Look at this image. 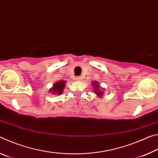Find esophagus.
<instances>
[{
	"instance_id": "esophagus-1",
	"label": "esophagus",
	"mask_w": 158,
	"mask_h": 158,
	"mask_svg": "<svg viewBox=\"0 0 158 158\" xmlns=\"http://www.w3.org/2000/svg\"><path fill=\"white\" fill-rule=\"evenodd\" d=\"M81 79V77H77V80H80Z\"/></svg>"
}]
</instances>
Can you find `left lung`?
I'll list each match as a JSON object with an SVG mask.
<instances>
[{
	"mask_svg": "<svg viewBox=\"0 0 158 158\" xmlns=\"http://www.w3.org/2000/svg\"><path fill=\"white\" fill-rule=\"evenodd\" d=\"M93 89H94V92L96 93V95H98V97H102L103 95V90L104 89H100V84L98 81H93L92 82Z\"/></svg>",
	"mask_w": 158,
	"mask_h": 158,
	"instance_id": "1",
	"label": "left lung"
}]
</instances>
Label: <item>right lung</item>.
Returning a JSON list of instances; mask_svg holds the SVG:
<instances>
[{
	"instance_id": "add662e5",
	"label": "right lung",
	"mask_w": 158,
	"mask_h": 158,
	"mask_svg": "<svg viewBox=\"0 0 158 158\" xmlns=\"http://www.w3.org/2000/svg\"><path fill=\"white\" fill-rule=\"evenodd\" d=\"M65 81H60L56 82L53 84V87L52 89H50V92L52 93L53 95H60L63 93V90L65 86Z\"/></svg>"
}]
</instances>
